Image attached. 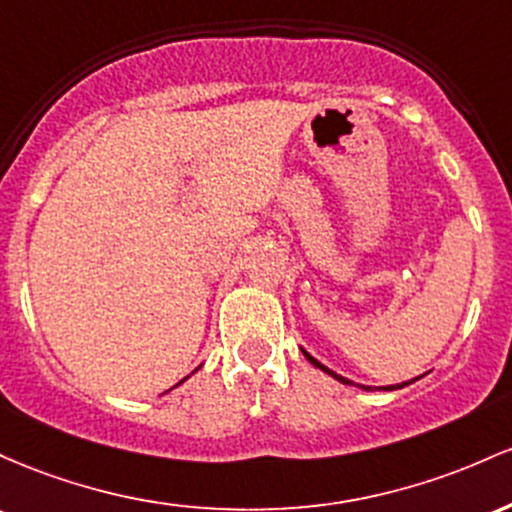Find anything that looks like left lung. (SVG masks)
<instances>
[{
  "instance_id": "left-lung-1",
  "label": "left lung",
  "mask_w": 512,
  "mask_h": 512,
  "mask_svg": "<svg viewBox=\"0 0 512 512\" xmlns=\"http://www.w3.org/2000/svg\"><path fill=\"white\" fill-rule=\"evenodd\" d=\"M302 353H304V358L309 360V363H312L314 367H319V370H324L326 375H331V377H333V380H338V382H343V384H353V382H350V380H346V377L336 375V372L329 370V367H324V365H321L317 358H312V355L307 353V350H302ZM411 382H413V380H411ZM411 382H404V384H389V387H377V389H401V387H406V384H411ZM360 389H365V392H372V387H365V384H363V387H360Z\"/></svg>"
}]
</instances>
